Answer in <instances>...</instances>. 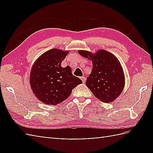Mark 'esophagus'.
I'll list each match as a JSON object with an SVG mask.
<instances>
[{
	"instance_id": "34e87169",
	"label": "esophagus",
	"mask_w": 153,
	"mask_h": 153,
	"mask_svg": "<svg viewBox=\"0 0 153 153\" xmlns=\"http://www.w3.org/2000/svg\"><path fill=\"white\" fill-rule=\"evenodd\" d=\"M81 79H82V81L83 83H84V84L85 82H86V78H85L84 77H81Z\"/></svg>"
}]
</instances>
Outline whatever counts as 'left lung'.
<instances>
[{"label":"left lung","instance_id":"obj_1","mask_svg":"<svg viewBox=\"0 0 153 153\" xmlns=\"http://www.w3.org/2000/svg\"><path fill=\"white\" fill-rule=\"evenodd\" d=\"M78 53L92 61V72L87 77L86 86L100 101L113 102L122 92L125 84L120 61L105 50L98 51L94 55L85 51H79Z\"/></svg>","mask_w":153,"mask_h":153}]
</instances>
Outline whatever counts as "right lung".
Segmentation results:
<instances>
[{
  "instance_id": "obj_1",
  "label": "right lung",
  "mask_w": 153,
  "mask_h": 153,
  "mask_svg": "<svg viewBox=\"0 0 153 153\" xmlns=\"http://www.w3.org/2000/svg\"><path fill=\"white\" fill-rule=\"evenodd\" d=\"M68 51L52 48L38 58L31 70L30 84L36 97L46 105H56L67 99L82 84L69 65L61 67Z\"/></svg>"
}]
</instances>
